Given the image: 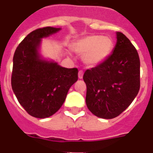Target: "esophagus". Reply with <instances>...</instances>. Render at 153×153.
Returning <instances> with one entry per match:
<instances>
[{"label":"esophagus","mask_w":153,"mask_h":153,"mask_svg":"<svg viewBox=\"0 0 153 153\" xmlns=\"http://www.w3.org/2000/svg\"><path fill=\"white\" fill-rule=\"evenodd\" d=\"M83 71L80 70L79 71V73H78V76H79V79H82V78H83Z\"/></svg>","instance_id":"obj_1"}]
</instances>
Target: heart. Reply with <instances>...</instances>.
Returning a JSON list of instances; mask_svg holds the SVG:
<instances>
[{
	"mask_svg": "<svg viewBox=\"0 0 153 153\" xmlns=\"http://www.w3.org/2000/svg\"><path fill=\"white\" fill-rule=\"evenodd\" d=\"M113 47V42L109 36L89 35L79 39L74 44V50L84 55V61L89 65H97L108 57Z\"/></svg>",
	"mask_w": 153,
	"mask_h": 153,
	"instance_id": "b5f03b06",
	"label": "heart"
}]
</instances>
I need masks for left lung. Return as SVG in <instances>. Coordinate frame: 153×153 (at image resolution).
Wrapping results in <instances>:
<instances>
[{
	"label": "left lung",
	"mask_w": 153,
	"mask_h": 153,
	"mask_svg": "<svg viewBox=\"0 0 153 153\" xmlns=\"http://www.w3.org/2000/svg\"><path fill=\"white\" fill-rule=\"evenodd\" d=\"M113 52L102 63L86 70V103L102 119L118 117L133 101L140 88V60L130 40L117 32Z\"/></svg>",
	"instance_id": "1"
}]
</instances>
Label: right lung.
I'll return each mask as SVG.
<instances>
[{"instance_id": "right-lung-1", "label": "right lung", "mask_w": 153, "mask_h": 153, "mask_svg": "<svg viewBox=\"0 0 153 153\" xmlns=\"http://www.w3.org/2000/svg\"><path fill=\"white\" fill-rule=\"evenodd\" d=\"M60 30L45 27L32 31L13 55L12 89L27 113L36 118H47L57 112L70 86L78 79L77 68H64L46 61L38 53L40 39Z\"/></svg>"}]
</instances>
